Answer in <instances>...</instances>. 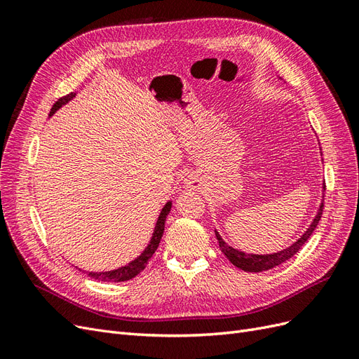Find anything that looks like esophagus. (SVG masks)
<instances>
[{
    "label": "esophagus",
    "instance_id": "1",
    "mask_svg": "<svg viewBox=\"0 0 359 359\" xmlns=\"http://www.w3.org/2000/svg\"><path fill=\"white\" fill-rule=\"evenodd\" d=\"M186 187H187L189 190H193V191L199 190V189H201V181H199V178H196L194 175H190V177L186 180Z\"/></svg>",
    "mask_w": 359,
    "mask_h": 359
}]
</instances>
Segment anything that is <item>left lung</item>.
I'll list each match as a JSON object with an SVG mask.
<instances>
[{
    "instance_id": "left-lung-1",
    "label": "left lung",
    "mask_w": 359,
    "mask_h": 359,
    "mask_svg": "<svg viewBox=\"0 0 359 359\" xmlns=\"http://www.w3.org/2000/svg\"><path fill=\"white\" fill-rule=\"evenodd\" d=\"M322 211H323V203H320L316 217H314L310 227L302 233L299 240L297 243H293L290 247L281 250V252L273 253V255H247L244 252H240V250L227 245L223 241V238L220 236V233L217 231H215V236H217V240H219L220 250L236 268H240L243 271H248V273H262V271L273 269V268L281 265L283 262H286V260H289L292 256H295L299 252V248L307 243V240L311 236L314 229H316V226H318L320 217H322Z\"/></svg>"
}]
</instances>
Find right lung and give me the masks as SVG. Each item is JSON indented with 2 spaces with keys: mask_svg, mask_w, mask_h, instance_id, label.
<instances>
[{
  "mask_svg": "<svg viewBox=\"0 0 359 359\" xmlns=\"http://www.w3.org/2000/svg\"><path fill=\"white\" fill-rule=\"evenodd\" d=\"M74 95H76L74 93H70L67 95L61 97V99H58L55 102V104L52 106L49 116L55 114L62 104H66L67 102H70ZM170 206H172V202H168L165 206H163V210H161L158 219H157V223H156V229H154L153 238H151L149 244L147 245L144 252L140 253V256H137L135 260H132V262L127 264L126 266H121L118 269L106 271V273H86V274H88V277H91L94 280H100V281H127L130 278L136 277L140 273V271H144L147 264H148V260L153 257V255L156 253V250L160 244L163 232H165V223H166V217L170 211Z\"/></svg>",
  "mask_w": 359,
  "mask_h": 359,
  "instance_id": "add662e5",
  "label": "right lung"
}]
</instances>
